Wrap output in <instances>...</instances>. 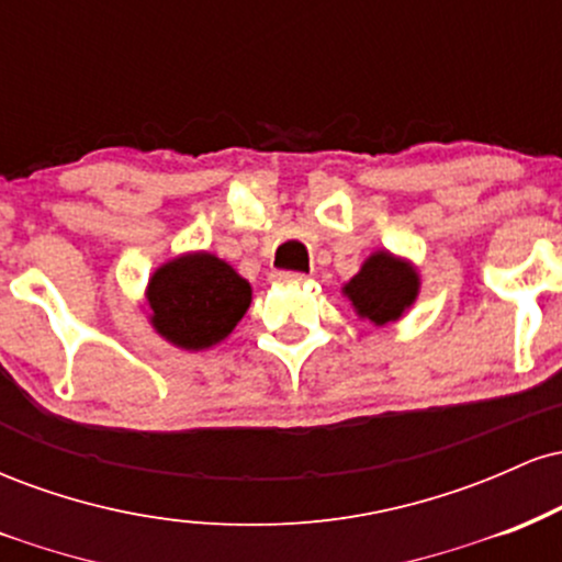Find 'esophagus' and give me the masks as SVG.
Wrapping results in <instances>:
<instances>
[{
	"label": "esophagus",
	"instance_id": "1",
	"mask_svg": "<svg viewBox=\"0 0 562 562\" xmlns=\"http://www.w3.org/2000/svg\"><path fill=\"white\" fill-rule=\"evenodd\" d=\"M308 277L301 274V272H274L272 274V282H280V285H301V282H306Z\"/></svg>",
	"mask_w": 562,
	"mask_h": 562
}]
</instances>
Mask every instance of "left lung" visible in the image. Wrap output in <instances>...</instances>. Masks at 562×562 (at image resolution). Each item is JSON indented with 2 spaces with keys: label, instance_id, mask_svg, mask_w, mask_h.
I'll list each match as a JSON object with an SVG mask.
<instances>
[{
  "label": "left lung",
  "instance_id": "1",
  "mask_svg": "<svg viewBox=\"0 0 562 562\" xmlns=\"http://www.w3.org/2000/svg\"><path fill=\"white\" fill-rule=\"evenodd\" d=\"M417 285L420 282L409 263L380 250L364 261L362 272L348 282L344 293L351 299L359 317L385 325L402 317L404 308L412 306Z\"/></svg>",
  "mask_w": 562,
  "mask_h": 562
}]
</instances>
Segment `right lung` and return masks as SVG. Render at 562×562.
Segmentation results:
<instances>
[{
  "mask_svg": "<svg viewBox=\"0 0 562 562\" xmlns=\"http://www.w3.org/2000/svg\"><path fill=\"white\" fill-rule=\"evenodd\" d=\"M153 325L173 346L200 351L224 340L250 306V285L211 254H187L153 274Z\"/></svg>",
  "mask_w": 562,
  "mask_h": 562,
  "instance_id": "add662e5",
  "label": "right lung"
}]
</instances>
